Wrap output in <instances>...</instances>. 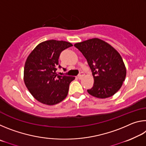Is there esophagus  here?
Returning <instances> with one entry per match:
<instances>
[{
    "mask_svg": "<svg viewBox=\"0 0 146 146\" xmlns=\"http://www.w3.org/2000/svg\"><path fill=\"white\" fill-rule=\"evenodd\" d=\"M84 76V72H80V73L78 75V79H81V78L83 77Z\"/></svg>",
    "mask_w": 146,
    "mask_h": 146,
    "instance_id": "34e87169",
    "label": "esophagus"
}]
</instances>
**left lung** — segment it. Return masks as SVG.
Wrapping results in <instances>:
<instances>
[{"label":"left lung","instance_id":"1","mask_svg":"<svg viewBox=\"0 0 146 146\" xmlns=\"http://www.w3.org/2000/svg\"><path fill=\"white\" fill-rule=\"evenodd\" d=\"M88 61L94 78L88 92L93 97L106 98L120 90L126 76V69L119 53L101 39L94 38L75 45Z\"/></svg>","mask_w":146,"mask_h":146}]
</instances>
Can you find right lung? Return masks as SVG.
Listing matches in <instances>:
<instances>
[{
  "mask_svg": "<svg viewBox=\"0 0 146 146\" xmlns=\"http://www.w3.org/2000/svg\"><path fill=\"white\" fill-rule=\"evenodd\" d=\"M62 40H49L36 46L26 59L24 70L25 85L33 97L46 105H55L67 97L69 86L75 78L56 72L60 53L72 46ZM66 70V69H64Z\"/></svg>",
  "mask_w": 146,
  "mask_h": 146,
  "instance_id": "add662e5",
  "label": "right lung"
}]
</instances>
